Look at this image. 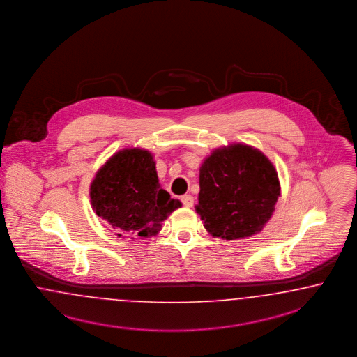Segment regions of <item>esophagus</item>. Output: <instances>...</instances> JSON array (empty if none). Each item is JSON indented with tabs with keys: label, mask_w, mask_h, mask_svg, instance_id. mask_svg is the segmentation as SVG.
Returning <instances> with one entry per match:
<instances>
[{
	"label": "esophagus",
	"mask_w": 357,
	"mask_h": 357,
	"mask_svg": "<svg viewBox=\"0 0 357 357\" xmlns=\"http://www.w3.org/2000/svg\"><path fill=\"white\" fill-rule=\"evenodd\" d=\"M182 203L185 207H192L194 206V197L192 195H183L182 197Z\"/></svg>",
	"instance_id": "esophagus-1"
}]
</instances>
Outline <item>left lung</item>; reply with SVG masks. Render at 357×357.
Masks as SVG:
<instances>
[{"mask_svg": "<svg viewBox=\"0 0 357 357\" xmlns=\"http://www.w3.org/2000/svg\"><path fill=\"white\" fill-rule=\"evenodd\" d=\"M199 185L195 211L204 229L229 241L261 231L280 195L271 162L241 143L216 150L203 162Z\"/></svg>", "mask_w": 357, "mask_h": 357, "instance_id": "1", "label": "left lung"}]
</instances>
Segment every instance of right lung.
<instances>
[{
	"instance_id": "obj_1",
	"label": "right lung",
	"mask_w": 357,
	"mask_h": 357,
	"mask_svg": "<svg viewBox=\"0 0 357 357\" xmlns=\"http://www.w3.org/2000/svg\"><path fill=\"white\" fill-rule=\"evenodd\" d=\"M90 198L96 214L107 220L118 236H153L181 207V202L160 187L153 155L141 149L110 158L97 172Z\"/></svg>"
}]
</instances>
